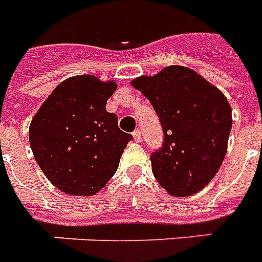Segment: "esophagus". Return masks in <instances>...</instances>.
Here are the masks:
<instances>
[{
	"label": "esophagus",
	"mask_w": 262,
	"mask_h": 262,
	"mask_svg": "<svg viewBox=\"0 0 262 262\" xmlns=\"http://www.w3.org/2000/svg\"><path fill=\"white\" fill-rule=\"evenodd\" d=\"M141 136H142V133H141V130H140V129H136V130L133 132V137H135V140L137 142L141 141Z\"/></svg>",
	"instance_id": "obj_1"
}]
</instances>
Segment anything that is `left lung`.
Listing matches in <instances>:
<instances>
[{
	"label": "left lung",
	"mask_w": 262,
	"mask_h": 262,
	"mask_svg": "<svg viewBox=\"0 0 262 262\" xmlns=\"http://www.w3.org/2000/svg\"><path fill=\"white\" fill-rule=\"evenodd\" d=\"M132 86L148 98L160 118L164 144L150 155L152 172L173 196L196 193L222 165L231 130V107L215 86L182 66Z\"/></svg>",
	"instance_id": "left-lung-1"
}]
</instances>
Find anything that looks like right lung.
Segmentation results:
<instances>
[{
  "label": "right lung",
  "mask_w": 262,
  "mask_h": 262,
  "mask_svg": "<svg viewBox=\"0 0 262 262\" xmlns=\"http://www.w3.org/2000/svg\"><path fill=\"white\" fill-rule=\"evenodd\" d=\"M116 82L93 75L66 79L36 113L29 142L47 179L69 195L91 196L116 173L132 135L106 112Z\"/></svg>",
  "instance_id": "add662e5"
}]
</instances>
